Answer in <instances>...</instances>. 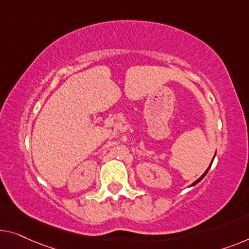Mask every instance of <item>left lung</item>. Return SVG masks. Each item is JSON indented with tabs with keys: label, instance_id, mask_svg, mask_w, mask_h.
I'll return each mask as SVG.
<instances>
[{
	"label": "left lung",
	"instance_id": "left-lung-1",
	"mask_svg": "<svg viewBox=\"0 0 249 249\" xmlns=\"http://www.w3.org/2000/svg\"><path fill=\"white\" fill-rule=\"evenodd\" d=\"M211 164H213V163H211ZM210 166H211V165H209V168H208V169H207V170H206V172H205V173H203V174H202V176H201V177H200V178H199V179H198V180H196V181H195V182H194V183H192V184H191V185H190V187H194V185H196V183H199V182H200V181H201V180H202V179H203V178H205V176H206V174H207V172H208V171H209V169H210Z\"/></svg>",
	"mask_w": 249,
	"mask_h": 249
}]
</instances>
